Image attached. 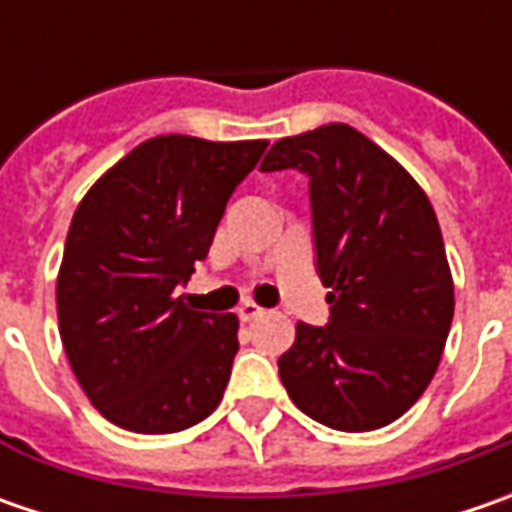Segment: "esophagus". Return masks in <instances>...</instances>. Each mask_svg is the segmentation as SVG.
Wrapping results in <instances>:
<instances>
[{
  "label": "esophagus",
  "mask_w": 512,
  "mask_h": 512,
  "mask_svg": "<svg viewBox=\"0 0 512 512\" xmlns=\"http://www.w3.org/2000/svg\"><path fill=\"white\" fill-rule=\"evenodd\" d=\"M236 313H239V319H242V322H253V319H259V316H262L265 310L256 305V302H242Z\"/></svg>",
  "instance_id": "1"
}]
</instances>
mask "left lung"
<instances>
[{"label":"left lung","mask_w":512,"mask_h":512,"mask_svg":"<svg viewBox=\"0 0 512 512\" xmlns=\"http://www.w3.org/2000/svg\"><path fill=\"white\" fill-rule=\"evenodd\" d=\"M287 168L310 179L330 325L299 322L279 376L319 424L379 430L419 402L453 322L436 210L390 153L342 122L279 139L262 170Z\"/></svg>","instance_id":"8db88e82"}]
</instances>
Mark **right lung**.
<instances>
[{
    "instance_id": "obj_1",
    "label": "right lung",
    "mask_w": 512,
    "mask_h": 512,
    "mask_svg": "<svg viewBox=\"0 0 512 512\" xmlns=\"http://www.w3.org/2000/svg\"><path fill=\"white\" fill-rule=\"evenodd\" d=\"M265 139L168 133L119 159L79 202L56 279L59 336L90 404L133 433L207 419L239 350L233 313L176 296L210 250Z\"/></svg>"
}]
</instances>
